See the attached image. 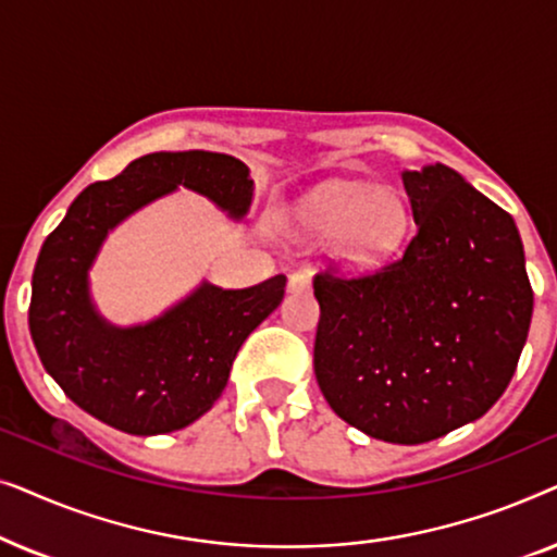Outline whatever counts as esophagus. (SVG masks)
<instances>
[{"label": "esophagus", "mask_w": 557, "mask_h": 557, "mask_svg": "<svg viewBox=\"0 0 557 557\" xmlns=\"http://www.w3.org/2000/svg\"><path fill=\"white\" fill-rule=\"evenodd\" d=\"M309 286H311L309 273L296 271V273H292V276H288V292H292V294H304V292H309Z\"/></svg>", "instance_id": "34e87169"}]
</instances>
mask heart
Segmentation results:
<instances>
[{
  "mask_svg": "<svg viewBox=\"0 0 557 557\" xmlns=\"http://www.w3.org/2000/svg\"><path fill=\"white\" fill-rule=\"evenodd\" d=\"M296 220L319 240L337 238V256L352 269H372L398 253L410 231L408 197L395 187L334 180L301 197Z\"/></svg>",
  "mask_w": 557,
  "mask_h": 557,
  "instance_id": "1",
  "label": "heart"
}]
</instances>
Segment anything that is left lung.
Segmentation results:
<instances>
[{
    "instance_id": "obj_1",
    "label": "left lung",
    "mask_w": 557,
    "mask_h": 557,
    "mask_svg": "<svg viewBox=\"0 0 557 557\" xmlns=\"http://www.w3.org/2000/svg\"><path fill=\"white\" fill-rule=\"evenodd\" d=\"M416 233L362 278L319 273L314 372L342 421L425 444L482 418L515 375L532 288L515 220L446 164L403 172Z\"/></svg>"
}]
</instances>
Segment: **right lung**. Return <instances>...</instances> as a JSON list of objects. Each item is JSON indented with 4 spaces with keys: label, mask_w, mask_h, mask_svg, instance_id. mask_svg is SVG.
<instances>
[{
    "label": "right lung",
    "mask_w": 557,
    "mask_h": 557,
    "mask_svg": "<svg viewBox=\"0 0 557 557\" xmlns=\"http://www.w3.org/2000/svg\"><path fill=\"white\" fill-rule=\"evenodd\" d=\"M180 187L246 220L253 180L240 159L218 151H154L119 177L75 197L45 238L33 273L29 334L42 368L75 406L132 436L180 431L223 395L248 334L284 299L278 273L250 288L202 281L141 324H113L90 296V269L109 233Z\"/></svg>",
    "instance_id": "add662e5"
}]
</instances>
